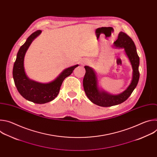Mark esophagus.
Masks as SVG:
<instances>
[{"mask_svg": "<svg viewBox=\"0 0 157 157\" xmlns=\"http://www.w3.org/2000/svg\"><path fill=\"white\" fill-rule=\"evenodd\" d=\"M86 63H89V61H86Z\"/></svg>", "mask_w": 157, "mask_h": 157, "instance_id": "esophagus-1", "label": "esophagus"}]
</instances>
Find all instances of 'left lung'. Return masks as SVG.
<instances>
[{
	"label": "left lung",
	"instance_id": "1",
	"mask_svg": "<svg viewBox=\"0 0 157 157\" xmlns=\"http://www.w3.org/2000/svg\"><path fill=\"white\" fill-rule=\"evenodd\" d=\"M114 44V47L124 49L133 70L131 82L124 92L117 95H113L99 89L96 72L91 67L88 66H84L86 70L83 79L84 92L89 99L93 103L102 107L116 105L126 101L136 87L140 77L139 71L140 59L137 52L136 44L132 38L125 33L121 32Z\"/></svg>",
	"mask_w": 157,
	"mask_h": 157
}]
</instances>
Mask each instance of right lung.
<instances>
[{
  "mask_svg": "<svg viewBox=\"0 0 157 157\" xmlns=\"http://www.w3.org/2000/svg\"><path fill=\"white\" fill-rule=\"evenodd\" d=\"M41 33V30H37L29 36L20 48L13 68V78L18 93L25 99L36 104H44L55 99L64 79L79 66L76 64L65 69L55 80L48 83H40L29 79L24 69V57L33 40Z\"/></svg>",
  "mask_w": 157,
  "mask_h": 157,
  "instance_id": "1",
  "label": "right lung"
}]
</instances>
